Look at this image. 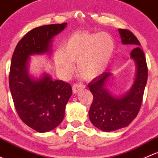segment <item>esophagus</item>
I'll return each mask as SVG.
<instances>
[{
    "label": "esophagus",
    "mask_w": 158,
    "mask_h": 158,
    "mask_svg": "<svg viewBox=\"0 0 158 158\" xmlns=\"http://www.w3.org/2000/svg\"><path fill=\"white\" fill-rule=\"evenodd\" d=\"M85 88V86L83 85V84H74L73 85V93H74V94H77V93L79 92V91H81V90H83V89Z\"/></svg>",
    "instance_id": "1"
}]
</instances>
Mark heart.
<instances>
[{
    "instance_id": "heart-1",
    "label": "heart",
    "mask_w": 158,
    "mask_h": 158,
    "mask_svg": "<svg viewBox=\"0 0 158 158\" xmlns=\"http://www.w3.org/2000/svg\"><path fill=\"white\" fill-rule=\"evenodd\" d=\"M64 52L55 53V63L64 77L71 75L77 62L79 75L92 81L103 74L110 65L115 52L114 39L107 32H77L64 44Z\"/></svg>"
}]
</instances>
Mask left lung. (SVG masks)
I'll use <instances>...</instances> for the list:
<instances>
[{
	"label": "left lung",
	"instance_id": "obj_1",
	"mask_svg": "<svg viewBox=\"0 0 158 158\" xmlns=\"http://www.w3.org/2000/svg\"><path fill=\"white\" fill-rule=\"evenodd\" d=\"M118 32L123 45L135 47L130 54L136 66L132 85L121 96L113 95L108 89L113 76L110 72H104L88 84L94 96L89 118L95 127L106 132L126 127L135 119L139 112L148 81L147 63L144 52L139 47V41L127 30L118 29Z\"/></svg>",
	"mask_w": 158,
	"mask_h": 158
}]
</instances>
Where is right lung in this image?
Listing matches in <instances>:
<instances>
[{"instance_id":"add662e5","label":"right lung","mask_w":158,"mask_h":158,"mask_svg":"<svg viewBox=\"0 0 158 158\" xmlns=\"http://www.w3.org/2000/svg\"><path fill=\"white\" fill-rule=\"evenodd\" d=\"M66 26L64 23L34 28L19 42L12 56L9 85L15 109L21 120L38 132L52 131L61 124L72 88L45 72L40 77L30 75V56L51 54L53 38Z\"/></svg>"}]
</instances>
